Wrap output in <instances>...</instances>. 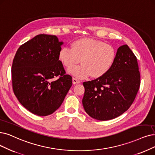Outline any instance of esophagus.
Here are the masks:
<instances>
[{
	"instance_id": "1",
	"label": "esophagus",
	"mask_w": 155,
	"mask_h": 155,
	"mask_svg": "<svg viewBox=\"0 0 155 155\" xmlns=\"http://www.w3.org/2000/svg\"><path fill=\"white\" fill-rule=\"evenodd\" d=\"M81 83V81H79V80L76 79V78H72V83L73 84H79Z\"/></svg>"
}]
</instances>
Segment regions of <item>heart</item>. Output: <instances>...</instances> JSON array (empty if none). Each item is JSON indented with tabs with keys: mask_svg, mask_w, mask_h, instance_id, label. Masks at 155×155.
I'll list each match as a JSON object with an SVG mask.
<instances>
[{
	"mask_svg": "<svg viewBox=\"0 0 155 155\" xmlns=\"http://www.w3.org/2000/svg\"><path fill=\"white\" fill-rule=\"evenodd\" d=\"M59 60L66 67L78 64L68 70L69 74L78 79L91 76L97 78L107 74L112 67L116 58L113 46L101 41L90 38L79 39L72 44V48L63 47L58 53Z\"/></svg>",
	"mask_w": 155,
	"mask_h": 155,
	"instance_id": "1",
	"label": "heart"
}]
</instances>
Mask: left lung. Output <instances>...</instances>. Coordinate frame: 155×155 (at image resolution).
I'll use <instances>...</instances> for the list:
<instances>
[{
  "label": "left lung",
  "instance_id": "obj_1",
  "mask_svg": "<svg viewBox=\"0 0 155 155\" xmlns=\"http://www.w3.org/2000/svg\"><path fill=\"white\" fill-rule=\"evenodd\" d=\"M140 79L137 58L127 45L120 46L107 74L83 83L85 91L82 102L86 113L100 121L121 115L134 101Z\"/></svg>",
  "mask_w": 155,
  "mask_h": 155
}]
</instances>
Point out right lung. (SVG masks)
I'll list each match as a JSON object with an SVG mask.
<instances>
[{
	"mask_svg": "<svg viewBox=\"0 0 155 155\" xmlns=\"http://www.w3.org/2000/svg\"><path fill=\"white\" fill-rule=\"evenodd\" d=\"M63 44L57 36L39 34L16 53L11 68L14 94L22 106L35 115L53 113L72 86V77L65 74L58 58Z\"/></svg>",
	"mask_w": 155,
	"mask_h": 155,
	"instance_id": "1",
	"label": "right lung"
}]
</instances>
